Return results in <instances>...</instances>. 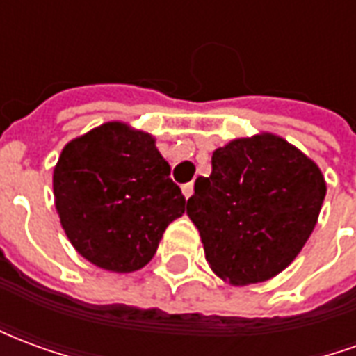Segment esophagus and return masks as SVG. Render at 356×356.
<instances>
[{
  "mask_svg": "<svg viewBox=\"0 0 356 356\" xmlns=\"http://www.w3.org/2000/svg\"><path fill=\"white\" fill-rule=\"evenodd\" d=\"M181 191H183V196H185V198H191L194 193V185L193 183H186V185H183V188H181Z\"/></svg>",
  "mask_w": 356,
  "mask_h": 356,
  "instance_id": "1",
  "label": "esophagus"
}]
</instances>
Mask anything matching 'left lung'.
<instances>
[{
  "mask_svg": "<svg viewBox=\"0 0 356 356\" xmlns=\"http://www.w3.org/2000/svg\"><path fill=\"white\" fill-rule=\"evenodd\" d=\"M326 196L321 168L273 133L219 147L211 175L198 177L186 216L200 232L204 254L232 286L270 280L311 236Z\"/></svg>",
  "mask_w": 356,
  "mask_h": 356,
  "instance_id": "left-lung-1",
  "label": "left lung"
}]
</instances>
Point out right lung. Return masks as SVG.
<instances>
[{
    "mask_svg": "<svg viewBox=\"0 0 356 356\" xmlns=\"http://www.w3.org/2000/svg\"><path fill=\"white\" fill-rule=\"evenodd\" d=\"M150 133L106 122L72 139L53 170L55 208L70 244L110 273L139 270L185 196Z\"/></svg>",
    "mask_w": 356,
    "mask_h": 356,
    "instance_id": "obj_1",
    "label": "right lung"
}]
</instances>
